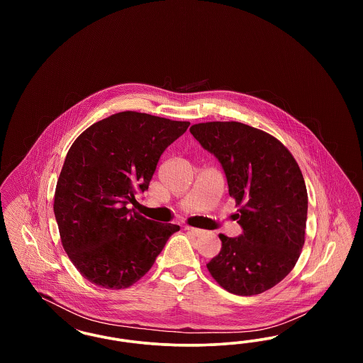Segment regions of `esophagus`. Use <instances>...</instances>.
Here are the masks:
<instances>
[{
	"mask_svg": "<svg viewBox=\"0 0 363 363\" xmlns=\"http://www.w3.org/2000/svg\"><path fill=\"white\" fill-rule=\"evenodd\" d=\"M185 230L191 234V235H194V237H201L203 234H204V231L203 230H200V228H196V227H189V225H186L185 227Z\"/></svg>",
	"mask_w": 363,
	"mask_h": 363,
	"instance_id": "esophagus-1",
	"label": "esophagus"
}]
</instances>
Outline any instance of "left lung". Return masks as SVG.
I'll return each mask as SVG.
<instances>
[{
  "label": "left lung",
  "mask_w": 363,
  "mask_h": 363,
  "mask_svg": "<svg viewBox=\"0 0 363 363\" xmlns=\"http://www.w3.org/2000/svg\"><path fill=\"white\" fill-rule=\"evenodd\" d=\"M190 133L219 160L241 206L242 234L219 235L222 250L208 271L228 293H264L291 272L305 243L308 191L299 166L279 140L241 122L196 123Z\"/></svg>",
  "instance_id": "left-lung-1"
}]
</instances>
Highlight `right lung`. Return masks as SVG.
Masks as SVG:
<instances>
[{
    "label": "right lung",
    "instance_id": "1",
    "mask_svg": "<svg viewBox=\"0 0 363 363\" xmlns=\"http://www.w3.org/2000/svg\"><path fill=\"white\" fill-rule=\"evenodd\" d=\"M190 122L122 111L91 125L72 144L60 174L54 215L77 271L104 289H126L154 265L179 225L138 215L164 150Z\"/></svg>",
    "mask_w": 363,
    "mask_h": 363
}]
</instances>
